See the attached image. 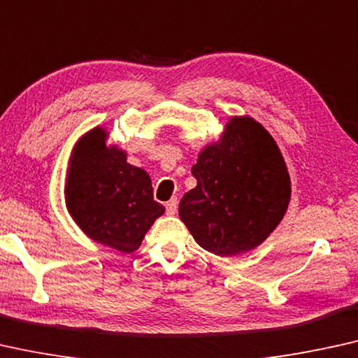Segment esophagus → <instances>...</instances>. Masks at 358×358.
<instances>
[{
	"mask_svg": "<svg viewBox=\"0 0 358 358\" xmlns=\"http://www.w3.org/2000/svg\"><path fill=\"white\" fill-rule=\"evenodd\" d=\"M165 209H167V214H169V215H175V214H177V209H178V201H177V198L170 199L169 203L165 204Z\"/></svg>",
	"mask_w": 358,
	"mask_h": 358,
	"instance_id": "34e87169",
	"label": "esophagus"
}]
</instances>
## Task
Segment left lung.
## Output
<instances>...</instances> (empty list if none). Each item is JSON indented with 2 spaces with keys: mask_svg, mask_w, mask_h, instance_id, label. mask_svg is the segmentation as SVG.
I'll list each match as a JSON object with an SVG mask.
<instances>
[{
  "mask_svg": "<svg viewBox=\"0 0 358 358\" xmlns=\"http://www.w3.org/2000/svg\"><path fill=\"white\" fill-rule=\"evenodd\" d=\"M178 214L201 248L235 256L256 248L287 213L290 177L268 131L251 117H231L219 141L206 145Z\"/></svg>",
  "mask_w": 358,
  "mask_h": 358,
  "instance_id": "8db88e82",
  "label": "left lung"
}]
</instances>
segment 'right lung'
<instances>
[{
  "label": "right lung",
  "mask_w": 358,
  "mask_h": 358,
  "mask_svg": "<svg viewBox=\"0 0 358 358\" xmlns=\"http://www.w3.org/2000/svg\"><path fill=\"white\" fill-rule=\"evenodd\" d=\"M107 138L97 127L74 145L64 185L66 208L89 238L133 253L165 208L154 201L148 172L128 164L117 145L108 148Z\"/></svg>",
  "instance_id": "1"
}]
</instances>
